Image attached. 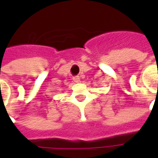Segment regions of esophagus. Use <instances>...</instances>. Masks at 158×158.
I'll return each instance as SVG.
<instances>
[{
	"label": "esophagus",
	"mask_w": 158,
	"mask_h": 158,
	"mask_svg": "<svg viewBox=\"0 0 158 158\" xmlns=\"http://www.w3.org/2000/svg\"><path fill=\"white\" fill-rule=\"evenodd\" d=\"M73 81L75 83H79V81H80V78H79V76H74L73 78Z\"/></svg>",
	"instance_id": "esophagus-1"
}]
</instances>
